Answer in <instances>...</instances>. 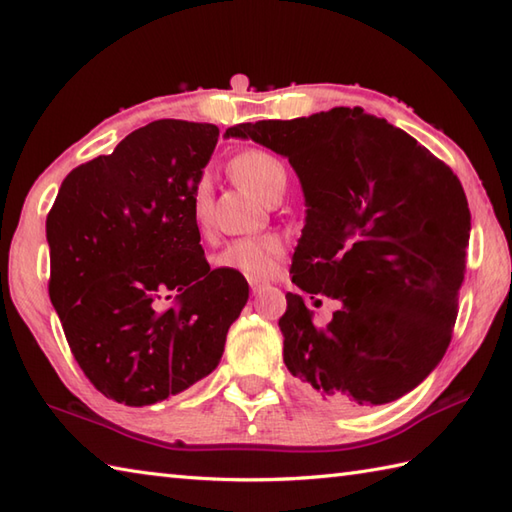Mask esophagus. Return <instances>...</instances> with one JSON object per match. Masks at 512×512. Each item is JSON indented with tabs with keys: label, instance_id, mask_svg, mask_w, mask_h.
I'll return each instance as SVG.
<instances>
[{
	"label": "esophagus",
	"instance_id": "obj_1",
	"mask_svg": "<svg viewBox=\"0 0 512 512\" xmlns=\"http://www.w3.org/2000/svg\"><path fill=\"white\" fill-rule=\"evenodd\" d=\"M262 288H264V284L262 281H250V290H253V295H257V292H262Z\"/></svg>",
	"mask_w": 512,
	"mask_h": 512
}]
</instances>
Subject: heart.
<instances>
[{
    "mask_svg": "<svg viewBox=\"0 0 512 512\" xmlns=\"http://www.w3.org/2000/svg\"><path fill=\"white\" fill-rule=\"evenodd\" d=\"M233 176L244 184L248 191H253L257 198L268 202L275 195H284L288 184V171L286 165L277 156L264 149H246L242 154L235 156L231 162ZM204 191L206 182L202 180L195 191V215H202L204 209ZM281 253H284V244L275 235H262V237H246L237 239V242L228 244L217 264L228 270H237L246 277L264 279L277 268Z\"/></svg>",
    "mask_w": 512,
    "mask_h": 512,
    "instance_id": "obj_1",
    "label": "heart"
}]
</instances>
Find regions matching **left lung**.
Instances as JSON below:
<instances>
[{
    "mask_svg": "<svg viewBox=\"0 0 512 512\" xmlns=\"http://www.w3.org/2000/svg\"><path fill=\"white\" fill-rule=\"evenodd\" d=\"M288 158L306 198L292 281L341 301L317 328L301 295L279 319L284 363L323 405L361 411L416 389L451 343L471 213L453 171L385 118L332 107L228 127Z\"/></svg>",
    "mask_w": 512,
    "mask_h": 512,
    "instance_id": "8db88e82",
    "label": "left lung"
}]
</instances>
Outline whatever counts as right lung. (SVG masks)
<instances>
[{
    "instance_id": "obj_1",
    "label": "right lung",
    "mask_w": 512,
    "mask_h": 512,
    "mask_svg": "<svg viewBox=\"0 0 512 512\" xmlns=\"http://www.w3.org/2000/svg\"><path fill=\"white\" fill-rule=\"evenodd\" d=\"M217 136L173 118L140 127L70 171L48 213L50 299L65 339L92 385L127 407L209 376L248 301L242 275L206 264L195 222ZM165 294L174 301L158 313Z\"/></svg>"
}]
</instances>
